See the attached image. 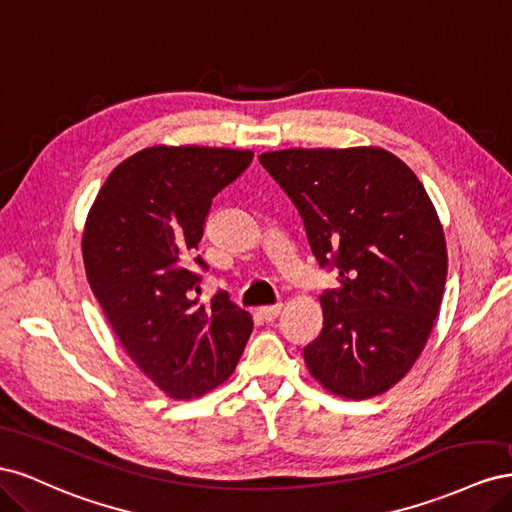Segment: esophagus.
<instances>
[{
    "instance_id": "34e87169",
    "label": "esophagus",
    "mask_w": 512,
    "mask_h": 512,
    "mask_svg": "<svg viewBox=\"0 0 512 512\" xmlns=\"http://www.w3.org/2000/svg\"><path fill=\"white\" fill-rule=\"evenodd\" d=\"M258 312H260V316L265 318L267 322H271V320H275L277 316H280V312H282V303H277V305H265V307H260Z\"/></svg>"
}]
</instances>
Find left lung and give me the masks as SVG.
Instances as JSON below:
<instances>
[{
    "instance_id": "1",
    "label": "left lung",
    "mask_w": 512,
    "mask_h": 512,
    "mask_svg": "<svg viewBox=\"0 0 512 512\" xmlns=\"http://www.w3.org/2000/svg\"><path fill=\"white\" fill-rule=\"evenodd\" d=\"M258 160L299 209L316 260L339 273L320 294V335L303 348L309 374L344 399L386 393L421 356L446 284L444 228L423 183L380 147Z\"/></svg>"
}]
</instances>
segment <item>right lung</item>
<instances>
[{
    "mask_svg": "<svg viewBox=\"0 0 512 512\" xmlns=\"http://www.w3.org/2000/svg\"><path fill=\"white\" fill-rule=\"evenodd\" d=\"M247 149L153 145L123 160L100 188L81 239L87 282L119 344L170 399L226 382L252 316L220 292L198 305L196 255L211 200L235 181Z\"/></svg>",
    "mask_w": 512,
    "mask_h": 512,
    "instance_id": "add662e5",
    "label": "right lung"
}]
</instances>
